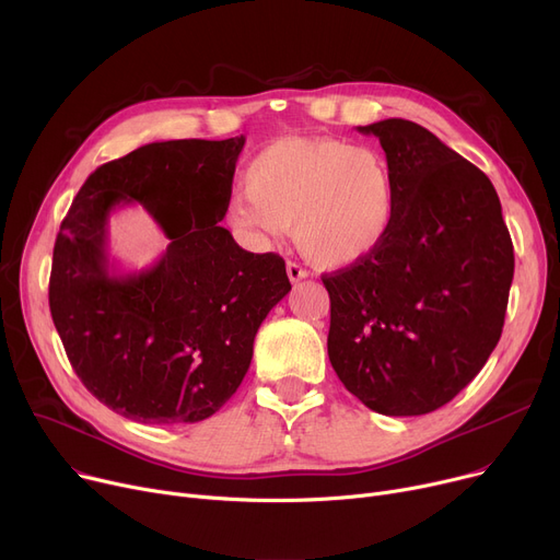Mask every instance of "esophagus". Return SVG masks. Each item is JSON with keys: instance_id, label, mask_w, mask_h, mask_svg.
<instances>
[{"instance_id": "34e87169", "label": "esophagus", "mask_w": 560, "mask_h": 560, "mask_svg": "<svg viewBox=\"0 0 560 560\" xmlns=\"http://www.w3.org/2000/svg\"><path fill=\"white\" fill-rule=\"evenodd\" d=\"M285 272H288V279H290L292 283H298V281H302V279L308 277V272L302 268L300 262H295V260H288V262H285Z\"/></svg>"}]
</instances>
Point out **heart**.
<instances>
[{
    "label": "heart",
    "instance_id": "obj_1",
    "mask_svg": "<svg viewBox=\"0 0 560 560\" xmlns=\"http://www.w3.org/2000/svg\"><path fill=\"white\" fill-rule=\"evenodd\" d=\"M245 192L226 206V226L262 245L292 226L304 256L345 268L388 238L397 186L388 156L338 138H281L252 159Z\"/></svg>",
    "mask_w": 560,
    "mask_h": 560
}]
</instances>
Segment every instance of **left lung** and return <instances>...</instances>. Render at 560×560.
I'll use <instances>...</instances> for the list:
<instances>
[{
	"instance_id": "8db88e82",
	"label": "left lung",
	"mask_w": 560,
	"mask_h": 560,
	"mask_svg": "<svg viewBox=\"0 0 560 560\" xmlns=\"http://www.w3.org/2000/svg\"><path fill=\"white\" fill-rule=\"evenodd\" d=\"M378 138L393 165L388 238L322 277L331 300L329 361L381 416H424L452 401L499 342L515 256L488 176L429 129L390 117Z\"/></svg>"
}]
</instances>
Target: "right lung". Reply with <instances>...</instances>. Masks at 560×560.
<instances>
[{
	"mask_svg": "<svg viewBox=\"0 0 560 560\" xmlns=\"http://www.w3.org/2000/svg\"><path fill=\"white\" fill-rule=\"evenodd\" d=\"M245 136L152 142L97 167L56 235L49 311L66 354L104 406L142 424L211 418L249 370L260 322L288 295L279 254L220 226ZM144 205L171 245L150 271L109 272L115 205Z\"/></svg>",
	"mask_w": 560,
	"mask_h": 560,
	"instance_id": "obj_1",
	"label": "right lung"
}]
</instances>
